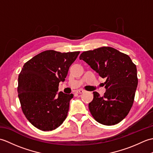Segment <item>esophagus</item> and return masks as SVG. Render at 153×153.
I'll list each match as a JSON object with an SVG mask.
<instances>
[{"instance_id": "esophagus-1", "label": "esophagus", "mask_w": 153, "mask_h": 153, "mask_svg": "<svg viewBox=\"0 0 153 153\" xmlns=\"http://www.w3.org/2000/svg\"><path fill=\"white\" fill-rule=\"evenodd\" d=\"M84 92H85V91L83 90V89H79V90H77V91H76V93H79V94L83 93Z\"/></svg>"}]
</instances>
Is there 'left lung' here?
<instances>
[{
  "instance_id": "left-lung-1",
  "label": "left lung",
  "mask_w": 153,
  "mask_h": 153,
  "mask_svg": "<svg viewBox=\"0 0 153 153\" xmlns=\"http://www.w3.org/2000/svg\"><path fill=\"white\" fill-rule=\"evenodd\" d=\"M79 59L105 78L104 96L93 92L89 109L93 118L106 126L115 125L128 114L134 100L138 79L137 68L128 55L112 47L85 51Z\"/></svg>"
}]
</instances>
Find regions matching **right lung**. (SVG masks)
<instances>
[{
	"label": "right lung",
	"mask_w": 153,
	"mask_h": 153,
	"mask_svg": "<svg viewBox=\"0 0 153 153\" xmlns=\"http://www.w3.org/2000/svg\"><path fill=\"white\" fill-rule=\"evenodd\" d=\"M79 54L48 50L23 66L18 76V97L24 115L35 128L53 130L66 118L74 95L58 92V85Z\"/></svg>",
	"instance_id": "1"
}]
</instances>
